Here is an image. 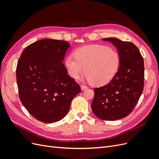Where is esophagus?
Wrapping results in <instances>:
<instances>
[{
  "label": "esophagus",
  "mask_w": 159,
  "mask_h": 159,
  "mask_svg": "<svg viewBox=\"0 0 159 159\" xmlns=\"http://www.w3.org/2000/svg\"><path fill=\"white\" fill-rule=\"evenodd\" d=\"M80 87H81V90H84L88 89V86L84 85V84H82V85L80 86Z\"/></svg>",
  "instance_id": "obj_1"
}]
</instances>
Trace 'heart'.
Returning a JSON list of instances; mask_svg holds the SVG:
<instances>
[{"mask_svg":"<svg viewBox=\"0 0 159 159\" xmlns=\"http://www.w3.org/2000/svg\"><path fill=\"white\" fill-rule=\"evenodd\" d=\"M121 58L116 50L103 45L84 46L65 59L69 75L78 79L84 73L86 79L94 84H106L114 77L119 70Z\"/></svg>","mask_w":159,"mask_h":159,"instance_id":"heart-1","label":"heart"}]
</instances>
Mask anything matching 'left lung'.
<instances>
[{
    "label": "left lung",
    "instance_id": "8db88e82",
    "mask_svg": "<svg viewBox=\"0 0 159 159\" xmlns=\"http://www.w3.org/2000/svg\"><path fill=\"white\" fill-rule=\"evenodd\" d=\"M117 49L121 62L118 71L108 84L94 89L92 110L106 121L120 120L134 110L144 87V61L137 46L129 42L104 38Z\"/></svg>",
    "mask_w": 159,
    "mask_h": 159
}]
</instances>
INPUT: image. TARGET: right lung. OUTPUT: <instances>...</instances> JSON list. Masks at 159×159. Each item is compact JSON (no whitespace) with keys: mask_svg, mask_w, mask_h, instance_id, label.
<instances>
[{"mask_svg":"<svg viewBox=\"0 0 159 159\" xmlns=\"http://www.w3.org/2000/svg\"><path fill=\"white\" fill-rule=\"evenodd\" d=\"M69 47L66 41L39 40L27 46L18 61L20 100L40 121L49 124L63 119L73 98L81 91L63 63Z\"/></svg>","mask_w":159,"mask_h":159,"instance_id":"add662e5","label":"right lung"}]
</instances>
